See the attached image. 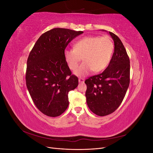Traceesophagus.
I'll list each match as a JSON object with an SVG mask.
<instances>
[{"label":"esophagus","instance_id":"obj_1","mask_svg":"<svg viewBox=\"0 0 153 153\" xmlns=\"http://www.w3.org/2000/svg\"><path fill=\"white\" fill-rule=\"evenodd\" d=\"M84 78H80L79 79H78V82H79L80 83H83V82H84Z\"/></svg>","mask_w":153,"mask_h":153}]
</instances>
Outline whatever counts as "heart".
<instances>
[{
  "mask_svg": "<svg viewBox=\"0 0 153 153\" xmlns=\"http://www.w3.org/2000/svg\"><path fill=\"white\" fill-rule=\"evenodd\" d=\"M114 45L108 36H86L73 45V49H65L64 57L71 70H75L81 57L84 62L74 72L76 76H84L92 71H103L112 59Z\"/></svg>",
  "mask_w": 153,
  "mask_h": 153,
  "instance_id": "b5f03b06",
  "label": "heart"
}]
</instances>
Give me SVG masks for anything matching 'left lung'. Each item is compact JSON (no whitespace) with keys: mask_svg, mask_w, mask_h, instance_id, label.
<instances>
[{"mask_svg":"<svg viewBox=\"0 0 153 153\" xmlns=\"http://www.w3.org/2000/svg\"><path fill=\"white\" fill-rule=\"evenodd\" d=\"M109 34L114 42V52L108 67L85 81L87 104L99 116L112 114L119 107L129 84L130 64L126 50L116 35Z\"/></svg>","mask_w":153,"mask_h":153,"instance_id":"8db88e82","label":"left lung"}]
</instances>
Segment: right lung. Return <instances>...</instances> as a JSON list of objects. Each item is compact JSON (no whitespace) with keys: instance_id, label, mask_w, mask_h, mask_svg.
I'll return each mask as SVG.
<instances>
[{"instance_id":"obj_1","label":"right lung","mask_w":153,"mask_h":153,"mask_svg":"<svg viewBox=\"0 0 153 153\" xmlns=\"http://www.w3.org/2000/svg\"><path fill=\"white\" fill-rule=\"evenodd\" d=\"M83 31L54 28L41 35L29 53L27 62L26 85L40 112L57 117L65 112L69 92L78 85L64 57L69 43Z\"/></svg>"}]
</instances>
